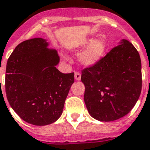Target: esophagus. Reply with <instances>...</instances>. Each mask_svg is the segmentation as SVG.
Segmentation results:
<instances>
[{"label": "esophagus", "instance_id": "1", "mask_svg": "<svg viewBox=\"0 0 150 150\" xmlns=\"http://www.w3.org/2000/svg\"><path fill=\"white\" fill-rule=\"evenodd\" d=\"M75 79L78 80V81L81 79V75H80V73L79 72L75 73Z\"/></svg>", "mask_w": 150, "mask_h": 150}]
</instances>
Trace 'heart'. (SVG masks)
<instances>
[{"mask_svg":"<svg viewBox=\"0 0 150 150\" xmlns=\"http://www.w3.org/2000/svg\"><path fill=\"white\" fill-rule=\"evenodd\" d=\"M86 46L87 47L78 57V61L83 67H92L101 60L107 48V42L103 37L96 38L92 41L90 38H80L71 42L67 45V50L76 53Z\"/></svg>","mask_w":150,"mask_h":150,"instance_id":"b5f03b06","label":"heart"}]
</instances>
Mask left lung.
<instances>
[{
  "mask_svg": "<svg viewBox=\"0 0 150 150\" xmlns=\"http://www.w3.org/2000/svg\"><path fill=\"white\" fill-rule=\"evenodd\" d=\"M84 101L97 120L110 122L126 116L135 105L142 90V64L139 52L122 39L105 57L83 69Z\"/></svg>",
  "mask_w": 150,
  "mask_h": 150,
  "instance_id": "8db88e82",
  "label": "left lung"
}]
</instances>
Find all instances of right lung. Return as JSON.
<instances>
[{"instance_id":"obj_1","label":"right lung","mask_w":150,"mask_h":150,"mask_svg":"<svg viewBox=\"0 0 150 150\" xmlns=\"http://www.w3.org/2000/svg\"><path fill=\"white\" fill-rule=\"evenodd\" d=\"M46 39L35 38L17 45L8 60L5 92L12 109L27 123L45 126L57 121L74 83V73L57 69L60 57Z\"/></svg>"}]
</instances>
